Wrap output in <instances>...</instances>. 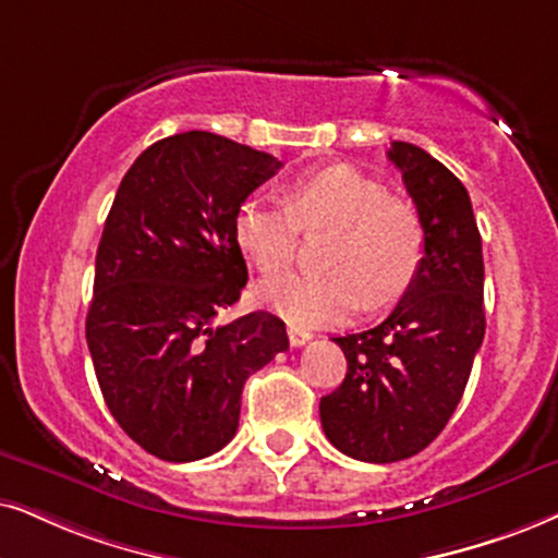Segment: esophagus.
Wrapping results in <instances>:
<instances>
[{
	"label": "esophagus",
	"instance_id": "1",
	"mask_svg": "<svg viewBox=\"0 0 558 558\" xmlns=\"http://www.w3.org/2000/svg\"><path fill=\"white\" fill-rule=\"evenodd\" d=\"M308 340H312V331L301 329V327H288V342L293 344V348H301V344H306Z\"/></svg>",
	"mask_w": 558,
	"mask_h": 558
}]
</instances>
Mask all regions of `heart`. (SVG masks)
Returning a JSON list of instances; mask_svg holds the SVG:
<instances>
[{
  "instance_id": "heart-1",
  "label": "heart",
  "mask_w": 558,
  "mask_h": 558,
  "mask_svg": "<svg viewBox=\"0 0 558 558\" xmlns=\"http://www.w3.org/2000/svg\"><path fill=\"white\" fill-rule=\"evenodd\" d=\"M301 229H335L327 252L331 270L293 272L259 286V301L295 327L340 324L365 299L373 306L391 301L414 278L425 252L417 208L348 165L295 178L286 190V206L250 197L234 218L236 244L265 275L293 265Z\"/></svg>"
}]
</instances>
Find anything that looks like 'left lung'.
<instances>
[{"mask_svg":"<svg viewBox=\"0 0 558 558\" xmlns=\"http://www.w3.org/2000/svg\"><path fill=\"white\" fill-rule=\"evenodd\" d=\"M389 159L417 206L425 252L378 327L335 337L348 373L319 401L331 446L365 463L404 461L442 433L486 329L482 234L466 187L407 141H393Z\"/></svg>","mask_w":558,"mask_h":558,"instance_id":"obj_1","label":"left lung"}]
</instances>
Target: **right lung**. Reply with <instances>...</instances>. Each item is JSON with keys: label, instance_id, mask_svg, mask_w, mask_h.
<instances>
[{"label": "right lung", "instance_id": "1", "mask_svg": "<svg viewBox=\"0 0 558 558\" xmlns=\"http://www.w3.org/2000/svg\"><path fill=\"white\" fill-rule=\"evenodd\" d=\"M280 167L252 146L187 131L141 154L112 201L87 344L110 414L161 461L227 446L244 380L288 350L286 324L267 312L216 322L246 286L236 210Z\"/></svg>", "mask_w": 558, "mask_h": 558}]
</instances>
